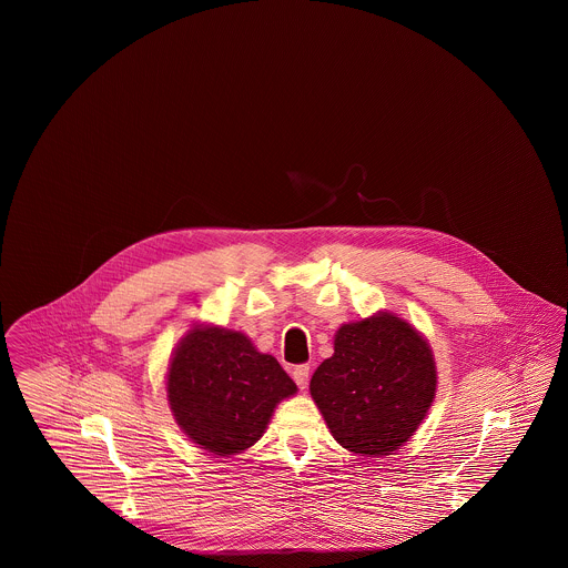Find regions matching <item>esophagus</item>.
<instances>
[{
	"label": "esophagus",
	"mask_w": 568,
	"mask_h": 568,
	"mask_svg": "<svg viewBox=\"0 0 568 568\" xmlns=\"http://www.w3.org/2000/svg\"><path fill=\"white\" fill-rule=\"evenodd\" d=\"M292 377L296 381V385L300 389H306L308 377H311V366H308V364H297L296 368L292 371Z\"/></svg>",
	"instance_id": "esophagus-1"
}]
</instances>
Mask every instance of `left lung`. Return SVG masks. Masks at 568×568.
<instances>
[{
  "instance_id": "left-lung-1",
  "label": "left lung",
  "mask_w": 568,
  "mask_h": 568,
  "mask_svg": "<svg viewBox=\"0 0 568 568\" xmlns=\"http://www.w3.org/2000/svg\"><path fill=\"white\" fill-rule=\"evenodd\" d=\"M434 392L428 341L392 313L343 325L334 355L311 378V396L332 436L368 458L389 456L413 436Z\"/></svg>"
}]
</instances>
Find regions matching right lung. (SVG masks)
<instances>
[{
	"label": "right lung",
	"mask_w": 568,
	"mask_h": 568,
	"mask_svg": "<svg viewBox=\"0 0 568 568\" xmlns=\"http://www.w3.org/2000/svg\"><path fill=\"white\" fill-rule=\"evenodd\" d=\"M296 394V383L251 341L223 327H193L168 371L172 413L202 449L232 456L266 430L272 410Z\"/></svg>",
	"instance_id": "add662e5"
}]
</instances>
